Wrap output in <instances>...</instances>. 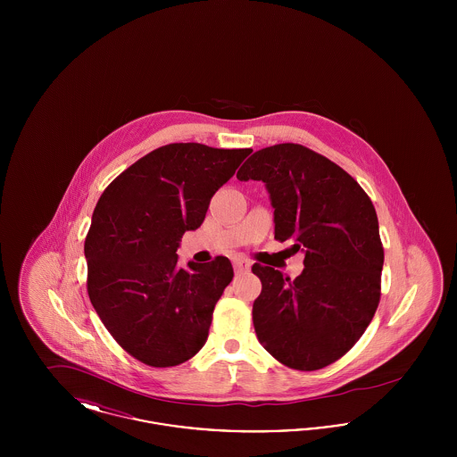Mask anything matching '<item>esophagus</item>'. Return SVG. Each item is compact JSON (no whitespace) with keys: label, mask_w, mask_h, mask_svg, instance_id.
Returning a JSON list of instances; mask_svg holds the SVG:
<instances>
[{"label":"esophagus","mask_w":457,"mask_h":457,"mask_svg":"<svg viewBox=\"0 0 457 457\" xmlns=\"http://www.w3.org/2000/svg\"><path fill=\"white\" fill-rule=\"evenodd\" d=\"M233 265H235V270H237V272H246V270H250L252 262L246 261V259H243V257H237V259H233Z\"/></svg>","instance_id":"esophagus-1"}]
</instances>
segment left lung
I'll use <instances>...</instances> for the list:
<instances>
[{"label":"left lung","mask_w":457,"mask_h":457,"mask_svg":"<svg viewBox=\"0 0 457 457\" xmlns=\"http://www.w3.org/2000/svg\"><path fill=\"white\" fill-rule=\"evenodd\" d=\"M237 178L265 183L276 239L304 253L296 279L253 263L262 281L252 312L257 337L289 369H324L356 345L380 302L384 248L375 207L343 168L300 144L252 154Z\"/></svg>","instance_id":"left-lung-1"}]
</instances>
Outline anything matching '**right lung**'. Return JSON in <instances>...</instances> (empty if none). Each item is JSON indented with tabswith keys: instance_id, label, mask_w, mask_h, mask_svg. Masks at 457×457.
<instances>
[{
	"instance_id": "right-lung-1",
	"label": "right lung",
	"mask_w": 457,
	"mask_h": 457,
	"mask_svg": "<svg viewBox=\"0 0 457 457\" xmlns=\"http://www.w3.org/2000/svg\"><path fill=\"white\" fill-rule=\"evenodd\" d=\"M250 149L170 144L144 155L99 198L84 252L87 293L114 341L151 367H176L202 349L233 279L226 257L178 265L187 231Z\"/></svg>"
}]
</instances>
